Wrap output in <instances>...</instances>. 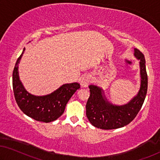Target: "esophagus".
Wrapping results in <instances>:
<instances>
[{
    "instance_id": "esophagus-1",
    "label": "esophagus",
    "mask_w": 160,
    "mask_h": 160,
    "mask_svg": "<svg viewBox=\"0 0 160 160\" xmlns=\"http://www.w3.org/2000/svg\"><path fill=\"white\" fill-rule=\"evenodd\" d=\"M91 82V79H90V76L88 75H83L80 79V85L83 88H87L88 85Z\"/></svg>"
}]
</instances>
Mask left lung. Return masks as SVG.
Listing matches in <instances>:
<instances>
[{"instance_id":"left-lung-1","label":"left lung","mask_w":160,"mask_h":160,"mask_svg":"<svg viewBox=\"0 0 160 160\" xmlns=\"http://www.w3.org/2000/svg\"><path fill=\"white\" fill-rule=\"evenodd\" d=\"M134 56L139 59L141 85L137 95L128 103L116 106L110 103L102 88L89 85L90 95L86 104V116L95 127L105 130L123 127L132 122L141 109L146 98L148 78L144 54L134 49Z\"/></svg>"}]
</instances>
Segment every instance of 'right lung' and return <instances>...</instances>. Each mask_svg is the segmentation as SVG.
<instances>
[{"label":"right lung","instance_id":"add662e5","mask_svg":"<svg viewBox=\"0 0 160 160\" xmlns=\"http://www.w3.org/2000/svg\"><path fill=\"white\" fill-rule=\"evenodd\" d=\"M24 50L25 48L16 61L13 72V90L16 103L23 113L36 121L44 123L55 121L62 115L69 100L80 88V84H64L52 93L42 96L29 93L18 76V64Z\"/></svg>","mask_w":160,"mask_h":160}]
</instances>
